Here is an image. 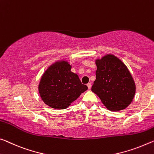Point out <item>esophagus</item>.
Here are the masks:
<instances>
[{
  "mask_svg": "<svg viewBox=\"0 0 154 154\" xmlns=\"http://www.w3.org/2000/svg\"><path fill=\"white\" fill-rule=\"evenodd\" d=\"M87 86H88V90H90V88H91V84H88Z\"/></svg>",
  "mask_w": 154,
  "mask_h": 154,
  "instance_id": "34e87169",
  "label": "esophagus"
}]
</instances>
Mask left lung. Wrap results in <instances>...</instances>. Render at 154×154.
Instances as JSON below:
<instances>
[{"mask_svg":"<svg viewBox=\"0 0 154 154\" xmlns=\"http://www.w3.org/2000/svg\"><path fill=\"white\" fill-rule=\"evenodd\" d=\"M97 69L92 91L110 111L130 106L136 93V84L127 66L113 54L95 60Z\"/></svg>","mask_w":154,"mask_h":154,"instance_id":"obj_1","label":"left lung"}]
</instances>
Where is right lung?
<instances>
[{"instance_id": "add662e5", "label": "right lung", "mask_w": 154, "mask_h": 154, "mask_svg": "<svg viewBox=\"0 0 154 154\" xmlns=\"http://www.w3.org/2000/svg\"><path fill=\"white\" fill-rule=\"evenodd\" d=\"M71 68L68 60H57L50 65L41 77L39 94L44 103L51 108H68L88 90L76 73L71 72Z\"/></svg>"}]
</instances>
